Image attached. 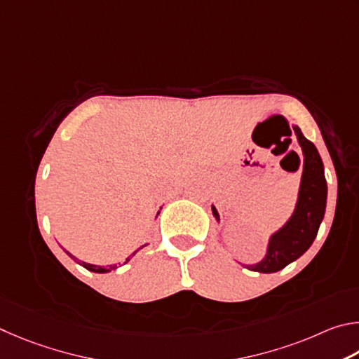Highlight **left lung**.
Listing matches in <instances>:
<instances>
[{
	"instance_id": "obj_1",
	"label": "left lung",
	"mask_w": 359,
	"mask_h": 359,
	"mask_svg": "<svg viewBox=\"0 0 359 359\" xmlns=\"http://www.w3.org/2000/svg\"><path fill=\"white\" fill-rule=\"evenodd\" d=\"M293 130L304 154L298 202L292 217L285 222L284 227L269 238L265 259L255 265L246 266L250 271L276 273L279 269H284L288 263L299 259L316 240L320 224L323 221L328 186L325 180L322 157H320L316 144L307 140L298 126H293ZM211 208L212 215L219 221L216 208L215 206Z\"/></svg>"
}]
</instances>
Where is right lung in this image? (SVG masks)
<instances>
[{"label": "right lung", "mask_w": 359, "mask_h": 359, "mask_svg": "<svg viewBox=\"0 0 359 359\" xmlns=\"http://www.w3.org/2000/svg\"><path fill=\"white\" fill-rule=\"evenodd\" d=\"M157 215H159V212H157ZM144 246H147V244H144ZM144 246H142V248H144ZM140 248V249H142ZM140 249H137L135 250V252L134 254H132V255H129L128 257V259H126V262H123V265H126V263H128L130 259H132V257H134L137 252H138V250H140ZM69 257H71V259L72 260H75V262H77L79 263V265H81V266H83V268H86L88 269V271H93V273H110V271H113V269H116V268H119V266H121V265H119V263H118V265H109V266H105V268H102V266H97V265H91V263H85V262H79L77 259H75V257L74 255H71V254H69V252H66Z\"/></svg>", "instance_id": "obj_1"}]
</instances>
